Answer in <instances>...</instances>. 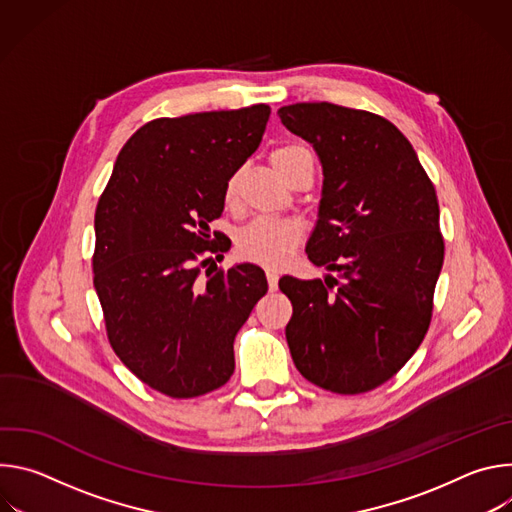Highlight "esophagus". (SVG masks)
<instances>
[{
  "label": "esophagus",
  "instance_id": "esophagus-1",
  "mask_svg": "<svg viewBox=\"0 0 512 512\" xmlns=\"http://www.w3.org/2000/svg\"><path fill=\"white\" fill-rule=\"evenodd\" d=\"M277 271L275 269H267V283H269V289H277Z\"/></svg>",
  "mask_w": 512,
  "mask_h": 512
}]
</instances>
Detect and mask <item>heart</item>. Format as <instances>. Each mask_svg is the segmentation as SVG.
I'll use <instances>...</instances> for the list:
<instances>
[{
    "label": "heart",
    "instance_id": "1",
    "mask_svg": "<svg viewBox=\"0 0 512 512\" xmlns=\"http://www.w3.org/2000/svg\"><path fill=\"white\" fill-rule=\"evenodd\" d=\"M302 152L298 145H285L279 148L271 156V164L277 170L283 160ZM237 196V176L229 178L225 188V198L231 204ZM302 229L294 221H271V218H259L253 221L249 227H245L239 235L237 249L241 257L265 265V267H281L289 261L291 253H294L298 241H300Z\"/></svg>",
    "mask_w": 512,
    "mask_h": 512
}]
</instances>
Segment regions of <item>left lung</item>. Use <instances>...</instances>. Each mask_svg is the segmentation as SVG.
<instances>
[{
  "label": "left lung",
  "instance_id": "8db88e82",
  "mask_svg": "<svg viewBox=\"0 0 512 512\" xmlns=\"http://www.w3.org/2000/svg\"><path fill=\"white\" fill-rule=\"evenodd\" d=\"M322 164L308 259L322 279L283 275L294 314L285 326L298 371L356 395L389 381L419 348L444 265L440 206L409 139L385 117L334 103L277 111Z\"/></svg>",
  "mask_w": 512,
  "mask_h": 512
}]
</instances>
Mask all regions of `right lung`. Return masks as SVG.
Listing matches in <instances>:
<instances>
[{"mask_svg":"<svg viewBox=\"0 0 512 512\" xmlns=\"http://www.w3.org/2000/svg\"><path fill=\"white\" fill-rule=\"evenodd\" d=\"M269 113L261 103L145 123L99 198L93 281L109 342L139 381L168 397H198L231 379L235 336L267 291L253 263L198 281V255L227 251L212 247L208 223L259 148Z\"/></svg>","mask_w":512,"mask_h":512,"instance_id":"add662e5","label":"right lung"}]
</instances>
